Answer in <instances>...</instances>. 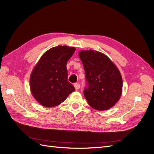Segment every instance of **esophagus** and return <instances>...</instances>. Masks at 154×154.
<instances>
[{"instance_id": "obj_1", "label": "esophagus", "mask_w": 154, "mask_h": 154, "mask_svg": "<svg viewBox=\"0 0 154 154\" xmlns=\"http://www.w3.org/2000/svg\"><path fill=\"white\" fill-rule=\"evenodd\" d=\"M74 87H75V89L76 90H78L79 88H80V83H75V84H74Z\"/></svg>"}]
</instances>
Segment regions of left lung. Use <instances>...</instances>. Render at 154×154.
I'll return each instance as SVG.
<instances>
[{
	"mask_svg": "<svg viewBox=\"0 0 154 154\" xmlns=\"http://www.w3.org/2000/svg\"><path fill=\"white\" fill-rule=\"evenodd\" d=\"M85 72L87 86L84 96L88 103L97 110H105L119 101L122 93L123 80L114 63L96 51L79 53Z\"/></svg>",
	"mask_w": 154,
	"mask_h": 154,
	"instance_id": "obj_1",
	"label": "left lung"
}]
</instances>
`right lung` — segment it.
Here are the masks:
<instances>
[{"mask_svg":"<svg viewBox=\"0 0 154 154\" xmlns=\"http://www.w3.org/2000/svg\"><path fill=\"white\" fill-rule=\"evenodd\" d=\"M75 48L59 45L42 56L30 77L31 92L35 99L45 107L62 103L74 91L67 81V63L75 52Z\"/></svg>","mask_w":154,"mask_h":154,"instance_id":"1","label":"right lung"}]
</instances>
